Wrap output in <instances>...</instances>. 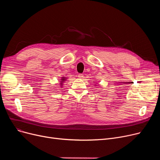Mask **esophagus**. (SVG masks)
Returning a JSON list of instances; mask_svg holds the SVG:
<instances>
[{"label": "esophagus", "mask_w": 160, "mask_h": 160, "mask_svg": "<svg viewBox=\"0 0 160 160\" xmlns=\"http://www.w3.org/2000/svg\"><path fill=\"white\" fill-rule=\"evenodd\" d=\"M78 77L79 78H83V75L82 74H79L78 75Z\"/></svg>", "instance_id": "34e87169"}]
</instances>
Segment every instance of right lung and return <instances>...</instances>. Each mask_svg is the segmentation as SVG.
<instances>
[{
    "instance_id": "add662e5",
    "label": "right lung",
    "mask_w": 160,
    "mask_h": 160,
    "mask_svg": "<svg viewBox=\"0 0 160 160\" xmlns=\"http://www.w3.org/2000/svg\"><path fill=\"white\" fill-rule=\"evenodd\" d=\"M62 79H61L62 81H61V84H60V85H63V83H62V82H64V80H65V79H66L65 77H62Z\"/></svg>"
}]
</instances>
